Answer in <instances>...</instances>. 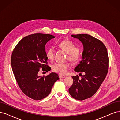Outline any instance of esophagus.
<instances>
[{
  "mask_svg": "<svg viewBox=\"0 0 120 120\" xmlns=\"http://www.w3.org/2000/svg\"><path fill=\"white\" fill-rule=\"evenodd\" d=\"M66 77V76L64 75H59V78L60 79H62V78H64Z\"/></svg>",
  "mask_w": 120,
  "mask_h": 120,
  "instance_id": "34e87169",
  "label": "esophagus"
}]
</instances>
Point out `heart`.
Instances as JSON below:
<instances>
[{
    "label": "heart",
    "mask_w": 120,
    "mask_h": 120,
    "mask_svg": "<svg viewBox=\"0 0 120 120\" xmlns=\"http://www.w3.org/2000/svg\"><path fill=\"white\" fill-rule=\"evenodd\" d=\"M60 49L68 53L67 59L72 64H77L81 60V54L78 47L69 40H64L58 43ZM54 49L53 48H49L46 50V55L48 59L52 60L54 56ZM68 68V64L67 63H56L52 65V70L57 73L64 75L67 72Z\"/></svg>",
    "instance_id": "b5f03b06"
}]
</instances>
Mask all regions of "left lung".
<instances>
[{
	"label": "left lung",
	"instance_id": "1",
	"mask_svg": "<svg viewBox=\"0 0 120 120\" xmlns=\"http://www.w3.org/2000/svg\"><path fill=\"white\" fill-rule=\"evenodd\" d=\"M71 36L82 43L83 51L82 60L75 68L81 78L79 75L71 77L74 82L68 92L74 99L82 101L92 97L99 90L108 72L109 57L106 47L100 40L87 34Z\"/></svg>",
	"mask_w": 120,
	"mask_h": 120
}]
</instances>
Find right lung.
<instances>
[{
    "label": "right lung",
    "instance_id": "1",
    "mask_svg": "<svg viewBox=\"0 0 120 120\" xmlns=\"http://www.w3.org/2000/svg\"><path fill=\"white\" fill-rule=\"evenodd\" d=\"M54 38L41 33L29 35L17 43L11 54V64L18 85L25 95L34 100L48 96L54 82L59 79L55 72L43 77L38 75L41 68L46 72L50 71L45 48Z\"/></svg>",
    "mask_w": 120,
    "mask_h": 120
}]
</instances>
